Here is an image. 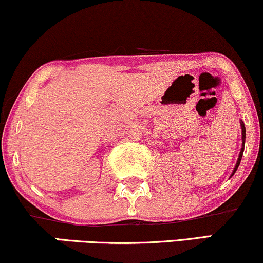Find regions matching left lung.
<instances>
[{"mask_svg": "<svg viewBox=\"0 0 263 263\" xmlns=\"http://www.w3.org/2000/svg\"><path fill=\"white\" fill-rule=\"evenodd\" d=\"M240 124H241V134H242V147H241V150H240V154H239L238 162H236L234 171H233V174L235 173V171L238 170L239 164H240V161H241V157H242V152H244V146H245V125H244V123H242V122H240ZM233 174H232V176H233Z\"/></svg>", "mask_w": 263, "mask_h": 263, "instance_id": "obj_1", "label": "left lung"}]
</instances>
